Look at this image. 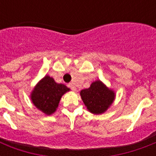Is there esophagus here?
<instances>
[{
    "label": "esophagus",
    "instance_id": "1",
    "mask_svg": "<svg viewBox=\"0 0 156 156\" xmlns=\"http://www.w3.org/2000/svg\"><path fill=\"white\" fill-rule=\"evenodd\" d=\"M69 87L70 88L71 90H74V91H75L76 90H77V88H76V87L74 85H73V83H69Z\"/></svg>",
    "mask_w": 156,
    "mask_h": 156
}]
</instances>
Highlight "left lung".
<instances>
[{
	"instance_id": "1",
	"label": "left lung",
	"mask_w": 156,
	"mask_h": 156,
	"mask_svg": "<svg viewBox=\"0 0 156 156\" xmlns=\"http://www.w3.org/2000/svg\"><path fill=\"white\" fill-rule=\"evenodd\" d=\"M80 95L88 111L95 115L105 112L116 97L114 90L100 80L93 82L90 87L81 90Z\"/></svg>"
}]
</instances>
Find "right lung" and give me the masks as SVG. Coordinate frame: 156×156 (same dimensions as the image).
Returning <instances> with one entry per match:
<instances>
[{
  "label": "right lung",
  "instance_id": "right-lung-1",
  "mask_svg": "<svg viewBox=\"0 0 156 156\" xmlns=\"http://www.w3.org/2000/svg\"><path fill=\"white\" fill-rule=\"evenodd\" d=\"M69 90L66 85L56 83L52 77L45 75L35 85L30 97L40 111L50 116L56 112L62 95Z\"/></svg>",
  "mask_w": 156,
  "mask_h": 156
}]
</instances>
